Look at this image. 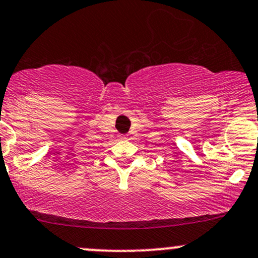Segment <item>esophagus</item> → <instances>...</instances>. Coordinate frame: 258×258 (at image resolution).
Wrapping results in <instances>:
<instances>
[{
  "mask_svg": "<svg viewBox=\"0 0 258 258\" xmlns=\"http://www.w3.org/2000/svg\"><path fill=\"white\" fill-rule=\"evenodd\" d=\"M120 138H121V140H127V136L126 135H121Z\"/></svg>",
  "mask_w": 258,
  "mask_h": 258,
  "instance_id": "obj_1",
  "label": "esophagus"
}]
</instances>
